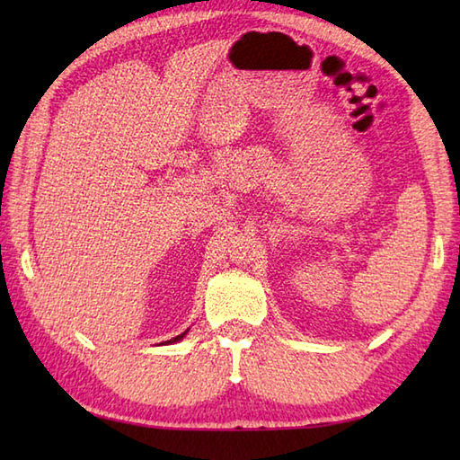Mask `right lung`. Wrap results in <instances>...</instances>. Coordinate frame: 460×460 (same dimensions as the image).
Instances as JSON below:
<instances>
[{"instance_id": "add662e5", "label": "right lung", "mask_w": 460, "mask_h": 460, "mask_svg": "<svg viewBox=\"0 0 460 460\" xmlns=\"http://www.w3.org/2000/svg\"><path fill=\"white\" fill-rule=\"evenodd\" d=\"M188 332H190V328H188V330H185V332H183V334H180V336H175V338H172V340H165V341H160V344H173V341H180V340H183V336H185V334H188Z\"/></svg>"}]
</instances>
